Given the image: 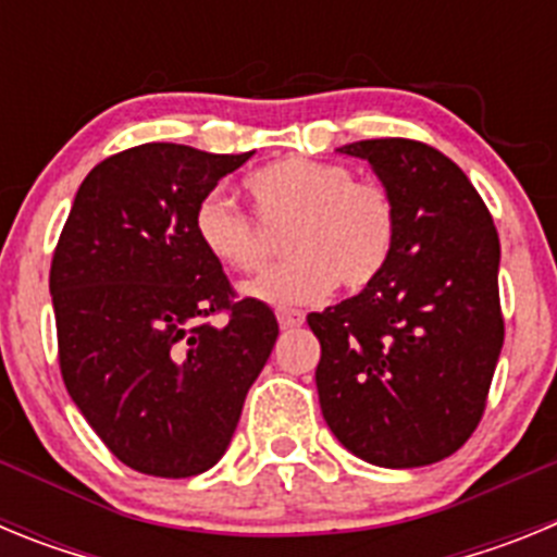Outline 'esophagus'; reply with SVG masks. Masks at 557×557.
Listing matches in <instances>:
<instances>
[{"instance_id": "34e87169", "label": "esophagus", "mask_w": 557, "mask_h": 557, "mask_svg": "<svg viewBox=\"0 0 557 557\" xmlns=\"http://www.w3.org/2000/svg\"><path fill=\"white\" fill-rule=\"evenodd\" d=\"M275 318H278L282 329L304 326V312H298V309H278V312H275Z\"/></svg>"}]
</instances>
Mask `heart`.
<instances>
[{"mask_svg": "<svg viewBox=\"0 0 557 557\" xmlns=\"http://www.w3.org/2000/svg\"><path fill=\"white\" fill-rule=\"evenodd\" d=\"M245 186L259 218L209 191L195 206L191 225L206 253L236 273L268 262L273 236L263 222L270 228L287 225L282 234L287 259L245 284L256 301L312 304L326 298L334 284L357 293L385 270L396 245V206L382 184L359 181L334 161L287 156L256 170Z\"/></svg>", "mask_w": 557, "mask_h": 557, "instance_id": "b5f03b06", "label": "heart"}]
</instances>
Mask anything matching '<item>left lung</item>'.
Listing matches in <instances>:
<instances>
[{"instance_id":"1","label":"left lung","mask_w":557,"mask_h":557,"mask_svg":"<svg viewBox=\"0 0 557 557\" xmlns=\"http://www.w3.org/2000/svg\"><path fill=\"white\" fill-rule=\"evenodd\" d=\"M366 159L396 206L385 270L354 298L307 318L337 441L385 469L455 455L488 405L505 318L499 234L466 172L416 139L339 147Z\"/></svg>"}]
</instances>
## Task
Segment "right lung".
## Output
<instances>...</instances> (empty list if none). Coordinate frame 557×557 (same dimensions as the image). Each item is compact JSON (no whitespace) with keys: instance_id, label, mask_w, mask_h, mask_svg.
Masks as SVG:
<instances>
[{"instance_id":"add662e5","label":"right lung","mask_w":557,"mask_h":557,"mask_svg":"<svg viewBox=\"0 0 557 557\" xmlns=\"http://www.w3.org/2000/svg\"><path fill=\"white\" fill-rule=\"evenodd\" d=\"M250 156L170 141L116 152L86 175L52 253L63 385L141 474L211 469L278 337L268 304L236 301L191 225L200 198Z\"/></svg>"}]
</instances>
